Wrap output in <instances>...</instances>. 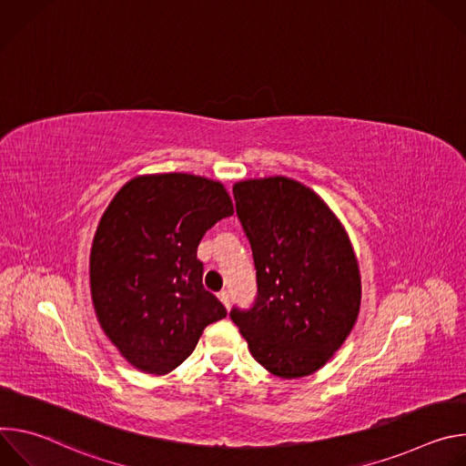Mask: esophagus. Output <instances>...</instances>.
<instances>
[{
	"instance_id": "esophagus-1",
	"label": "esophagus",
	"mask_w": 466,
	"mask_h": 466,
	"mask_svg": "<svg viewBox=\"0 0 466 466\" xmlns=\"http://www.w3.org/2000/svg\"><path fill=\"white\" fill-rule=\"evenodd\" d=\"M218 297H219V300L225 304V308L228 309V308H230V295H228V291H221Z\"/></svg>"
}]
</instances>
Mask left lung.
<instances>
[{
    "label": "left lung",
    "mask_w": 466,
    "mask_h": 466,
    "mask_svg": "<svg viewBox=\"0 0 466 466\" xmlns=\"http://www.w3.org/2000/svg\"><path fill=\"white\" fill-rule=\"evenodd\" d=\"M232 191L258 293L252 308H232L230 319L271 374H313L341 349L360 313L361 277L349 234L293 178H250Z\"/></svg>",
    "instance_id": "obj_1"
}]
</instances>
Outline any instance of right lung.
<instances>
[{
	"label": "right lung",
	"instance_id": "add662e5",
	"mask_svg": "<svg viewBox=\"0 0 466 466\" xmlns=\"http://www.w3.org/2000/svg\"><path fill=\"white\" fill-rule=\"evenodd\" d=\"M232 214L221 182L187 173L137 177L110 201L92 243L90 289L103 331L132 367L171 372L227 317L203 286L197 247Z\"/></svg>",
	"mask_w": 466,
	"mask_h": 466
}]
</instances>
